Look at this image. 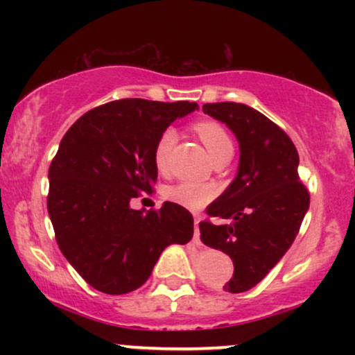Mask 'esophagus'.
<instances>
[{
	"label": "esophagus",
	"instance_id": "esophagus-1",
	"mask_svg": "<svg viewBox=\"0 0 355 355\" xmlns=\"http://www.w3.org/2000/svg\"><path fill=\"white\" fill-rule=\"evenodd\" d=\"M198 223H200V218H195V230H193L195 245H200V229H198Z\"/></svg>",
	"mask_w": 355,
	"mask_h": 355
}]
</instances>
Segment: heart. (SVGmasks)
I'll use <instances>...</instances> for the list:
<instances>
[{"label": "heart", "mask_w": 355, "mask_h": 355, "mask_svg": "<svg viewBox=\"0 0 355 355\" xmlns=\"http://www.w3.org/2000/svg\"><path fill=\"white\" fill-rule=\"evenodd\" d=\"M195 132L198 133L203 145L207 146L211 158H218L222 155H232L234 152V144L227 130L223 128L218 121L214 120H203L195 125ZM177 141V133L173 128H166L160 133L157 144L153 148V164L157 166L158 172L165 173L170 165V155H172V148ZM215 190L214 187L203 185V183L195 182H180L177 185L170 187L166 190V198L172 202L180 203V205L187 207V209H200V207L207 205L211 198H214Z\"/></svg>", "instance_id": "b5f03b06"}]
</instances>
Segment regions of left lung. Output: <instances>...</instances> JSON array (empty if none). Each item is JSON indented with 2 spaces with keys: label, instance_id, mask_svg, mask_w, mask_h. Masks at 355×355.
<instances>
[{
  "label": "left lung",
  "instance_id": "1",
  "mask_svg": "<svg viewBox=\"0 0 355 355\" xmlns=\"http://www.w3.org/2000/svg\"><path fill=\"white\" fill-rule=\"evenodd\" d=\"M203 112L229 126L240 146L237 177L207 207L210 217L232 223L200 222L202 242L234 262V277L223 291L240 294L255 287L292 245L311 195L297 172L295 145L274 121L234 101L205 103Z\"/></svg>",
  "mask_w": 355,
  "mask_h": 355
}]
</instances>
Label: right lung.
<instances>
[{
	"mask_svg": "<svg viewBox=\"0 0 355 355\" xmlns=\"http://www.w3.org/2000/svg\"><path fill=\"white\" fill-rule=\"evenodd\" d=\"M197 108L116 100L89 110L64 133L48 172V214L61 254L96 291H135L166 247L193 237V217L178 203L133 210L130 200L153 191L160 133Z\"/></svg>",
	"mask_w": 355,
	"mask_h": 355,
	"instance_id": "add662e5",
	"label": "right lung"
}]
</instances>
